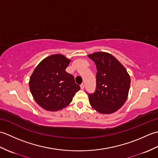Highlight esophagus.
Listing matches in <instances>:
<instances>
[{
	"label": "esophagus",
	"mask_w": 158,
	"mask_h": 158,
	"mask_svg": "<svg viewBox=\"0 0 158 158\" xmlns=\"http://www.w3.org/2000/svg\"><path fill=\"white\" fill-rule=\"evenodd\" d=\"M80 86H81V89H83L85 88L84 83H82V84H81V85H80Z\"/></svg>",
	"instance_id": "34e87169"
}]
</instances>
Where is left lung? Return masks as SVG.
Masks as SVG:
<instances>
[{
  "label": "left lung",
  "instance_id": "1",
  "mask_svg": "<svg viewBox=\"0 0 158 158\" xmlns=\"http://www.w3.org/2000/svg\"><path fill=\"white\" fill-rule=\"evenodd\" d=\"M97 69L95 92L88 94L90 105L100 113L117 111L125 103L130 77L124 66L111 54L96 52L88 55Z\"/></svg>",
  "mask_w": 158,
  "mask_h": 158
}]
</instances>
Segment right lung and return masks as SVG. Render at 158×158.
<instances>
[{"instance_id":"obj_1","label":"right lung","mask_w":158,"mask_h":158,"mask_svg":"<svg viewBox=\"0 0 158 158\" xmlns=\"http://www.w3.org/2000/svg\"><path fill=\"white\" fill-rule=\"evenodd\" d=\"M70 60L61 54L47 57L36 67L29 81L35 101L48 110H58L69 105L80 89L75 78L66 72Z\"/></svg>"}]
</instances>
